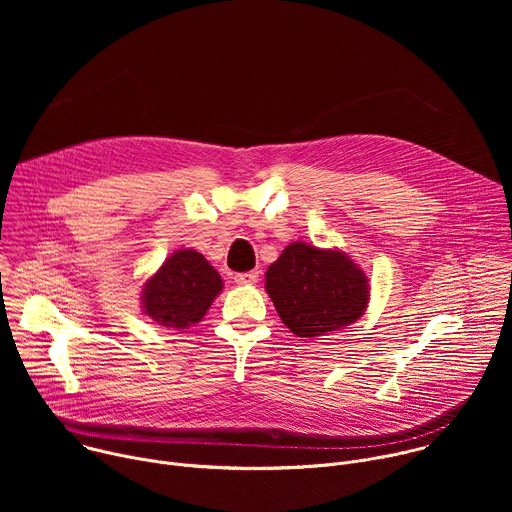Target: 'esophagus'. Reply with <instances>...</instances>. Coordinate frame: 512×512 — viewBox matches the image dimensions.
Segmentation results:
<instances>
[{
  "label": "esophagus",
  "mask_w": 512,
  "mask_h": 512,
  "mask_svg": "<svg viewBox=\"0 0 512 512\" xmlns=\"http://www.w3.org/2000/svg\"><path fill=\"white\" fill-rule=\"evenodd\" d=\"M259 279V271H245V273H237L235 275V281L239 285H247V283H257Z\"/></svg>",
  "instance_id": "obj_1"
}]
</instances>
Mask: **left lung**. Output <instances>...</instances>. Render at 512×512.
<instances>
[{
	"label": "left lung",
	"instance_id": "obj_1",
	"mask_svg": "<svg viewBox=\"0 0 512 512\" xmlns=\"http://www.w3.org/2000/svg\"><path fill=\"white\" fill-rule=\"evenodd\" d=\"M265 289L281 322L316 338L356 322L369 302V279L340 251L291 243L265 273Z\"/></svg>",
	"mask_w": 512,
	"mask_h": 512
}]
</instances>
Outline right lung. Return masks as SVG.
I'll list each match as a JSON object with an SVG mask.
<instances>
[{"instance_id": "add662e5", "label": "right lung", "mask_w": 512, "mask_h": 512, "mask_svg": "<svg viewBox=\"0 0 512 512\" xmlns=\"http://www.w3.org/2000/svg\"><path fill=\"white\" fill-rule=\"evenodd\" d=\"M223 279L196 251L174 253L143 285V310L162 326L184 330L202 320Z\"/></svg>"}]
</instances>
